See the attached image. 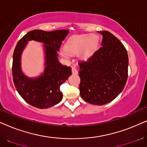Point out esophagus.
<instances>
[{
  "instance_id": "esophagus-1",
  "label": "esophagus",
  "mask_w": 147,
  "mask_h": 147,
  "mask_svg": "<svg viewBox=\"0 0 147 147\" xmlns=\"http://www.w3.org/2000/svg\"><path fill=\"white\" fill-rule=\"evenodd\" d=\"M71 72L73 74H78V69H76L75 67H71Z\"/></svg>"
}]
</instances>
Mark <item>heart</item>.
I'll return each instance as SVG.
<instances>
[{
    "label": "heart",
    "instance_id": "1",
    "mask_svg": "<svg viewBox=\"0 0 147 147\" xmlns=\"http://www.w3.org/2000/svg\"><path fill=\"white\" fill-rule=\"evenodd\" d=\"M98 46V40L95 37L89 35L76 36L68 40L65 44V49L61 51V55L68 59L69 53H78L84 58H88L96 51Z\"/></svg>",
    "mask_w": 147,
    "mask_h": 147
}]
</instances>
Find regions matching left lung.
Segmentation results:
<instances>
[{
  "label": "left lung",
  "mask_w": 147,
  "mask_h": 147,
  "mask_svg": "<svg viewBox=\"0 0 147 147\" xmlns=\"http://www.w3.org/2000/svg\"><path fill=\"white\" fill-rule=\"evenodd\" d=\"M102 47L86 61H80V92L82 98L95 105H104L119 95L128 78V56L120 40L107 31Z\"/></svg>",
  "instance_id": "obj_1"
}]
</instances>
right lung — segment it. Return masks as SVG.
<instances>
[{"label":"right lung","mask_w":147,"mask_h":147,"mask_svg":"<svg viewBox=\"0 0 147 147\" xmlns=\"http://www.w3.org/2000/svg\"><path fill=\"white\" fill-rule=\"evenodd\" d=\"M69 33L68 30L46 32L33 30L18 41L13 53L12 72L14 84L20 96L30 105L40 109L48 108L59 103L63 98L60 86L71 74V69L58 61V54L62 41ZM41 42L45 44L46 68L44 74L37 78L26 76L20 68V57L27 41Z\"/></svg>","instance_id":"1"}]
</instances>
